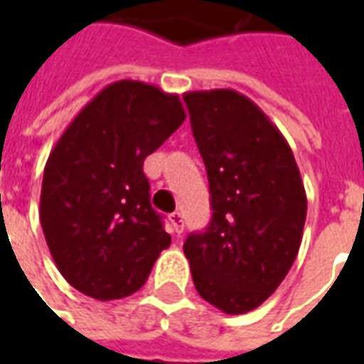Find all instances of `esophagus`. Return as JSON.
<instances>
[{
  "instance_id": "obj_1",
  "label": "esophagus",
  "mask_w": 364,
  "mask_h": 364,
  "mask_svg": "<svg viewBox=\"0 0 364 364\" xmlns=\"http://www.w3.org/2000/svg\"><path fill=\"white\" fill-rule=\"evenodd\" d=\"M169 224H171V230H173V234H181V232H183V216H181V213L169 214Z\"/></svg>"
}]
</instances>
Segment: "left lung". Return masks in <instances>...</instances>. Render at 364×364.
Instances as JSON below:
<instances>
[{"label": "left lung", "instance_id": "1", "mask_svg": "<svg viewBox=\"0 0 364 364\" xmlns=\"http://www.w3.org/2000/svg\"><path fill=\"white\" fill-rule=\"evenodd\" d=\"M205 161L213 218L183 244L195 289L226 314L255 310L296 259L306 191L284 136L234 90L183 95Z\"/></svg>", "mask_w": 364, "mask_h": 364}]
</instances>
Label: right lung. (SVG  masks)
<instances>
[{
  "mask_svg": "<svg viewBox=\"0 0 364 364\" xmlns=\"http://www.w3.org/2000/svg\"><path fill=\"white\" fill-rule=\"evenodd\" d=\"M185 117L179 95L120 80L77 112L50 151L41 224L58 271L83 294L130 296L171 244L142 166Z\"/></svg>",
  "mask_w": 364,
  "mask_h": 364,
  "instance_id": "right-lung-1",
  "label": "right lung"
}]
</instances>
